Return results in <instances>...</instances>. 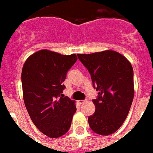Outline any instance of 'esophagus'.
<instances>
[{
  "label": "esophagus",
  "instance_id": "obj_1",
  "mask_svg": "<svg viewBox=\"0 0 153 153\" xmlns=\"http://www.w3.org/2000/svg\"><path fill=\"white\" fill-rule=\"evenodd\" d=\"M85 101H86V100H79V101H78V103H79L80 104H84Z\"/></svg>",
  "mask_w": 153,
  "mask_h": 153
}]
</instances>
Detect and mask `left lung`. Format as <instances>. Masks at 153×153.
<instances>
[{"mask_svg":"<svg viewBox=\"0 0 153 153\" xmlns=\"http://www.w3.org/2000/svg\"><path fill=\"white\" fill-rule=\"evenodd\" d=\"M78 59L91 75L98 91L93 115L88 118L91 129L101 135L116 132L127 117L134 98L133 69L121 54L105 50L78 54Z\"/></svg>","mask_w":153,"mask_h":153,"instance_id":"8db88e82","label":"left lung"}]
</instances>
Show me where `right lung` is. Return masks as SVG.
<instances>
[{
    "label": "right lung",
    "instance_id": "add662e5",
    "mask_svg": "<svg viewBox=\"0 0 153 153\" xmlns=\"http://www.w3.org/2000/svg\"><path fill=\"white\" fill-rule=\"evenodd\" d=\"M77 59L75 54L64 55L42 49L30 55L23 67L26 108L35 126L49 138L67 133L76 112L75 101L62 93L67 72Z\"/></svg>",
    "mask_w": 153,
    "mask_h": 153
}]
</instances>
